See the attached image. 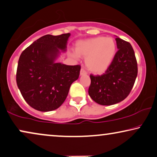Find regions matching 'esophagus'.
Masks as SVG:
<instances>
[{"mask_svg": "<svg viewBox=\"0 0 157 157\" xmlns=\"http://www.w3.org/2000/svg\"><path fill=\"white\" fill-rule=\"evenodd\" d=\"M87 74V72L86 71H85V69L84 68H81V71H80V74L81 75H85V74Z\"/></svg>", "mask_w": 157, "mask_h": 157, "instance_id": "1", "label": "esophagus"}]
</instances>
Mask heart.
I'll return each instance as SVG.
<instances>
[{
    "label": "heart",
    "mask_w": 157,
    "mask_h": 157,
    "mask_svg": "<svg viewBox=\"0 0 157 157\" xmlns=\"http://www.w3.org/2000/svg\"><path fill=\"white\" fill-rule=\"evenodd\" d=\"M75 58H86L85 63L89 71L94 74L105 72L115 57L116 44L111 37L98 36L81 40L76 43Z\"/></svg>",
    "instance_id": "b5f03b06"
}]
</instances>
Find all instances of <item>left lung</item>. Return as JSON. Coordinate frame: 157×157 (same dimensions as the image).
Returning <instances> with one entry per match:
<instances>
[{
    "instance_id": "left-lung-1",
    "label": "left lung",
    "mask_w": 157,
    "mask_h": 157,
    "mask_svg": "<svg viewBox=\"0 0 157 157\" xmlns=\"http://www.w3.org/2000/svg\"><path fill=\"white\" fill-rule=\"evenodd\" d=\"M118 49L110 66L103 74L90 75L89 94L95 102L112 105L129 95L138 74V64L131 44L122 39H115Z\"/></svg>"
}]
</instances>
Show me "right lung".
Returning <instances> with one entry per match:
<instances>
[{"label":"right lung","mask_w":157,"mask_h":157,"mask_svg":"<svg viewBox=\"0 0 157 157\" xmlns=\"http://www.w3.org/2000/svg\"><path fill=\"white\" fill-rule=\"evenodd\" d=\"M70 33L47 34L21 52L16 71V83L24 100L42 112L58 108L66 100L70 86L80 74L81 66L55 63L59 50L65 51Z\"/></svg>","instance_id":"right-lung-1"}]
</instances>
